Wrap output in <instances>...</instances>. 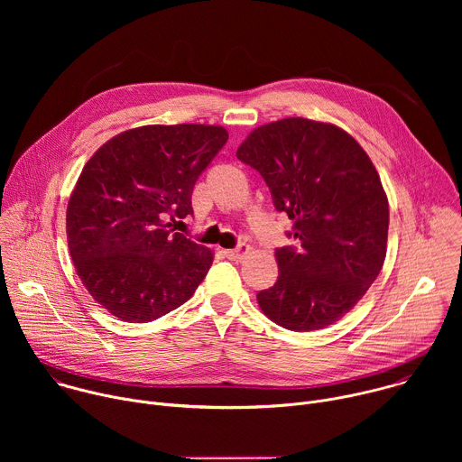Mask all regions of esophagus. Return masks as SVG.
<instances>
[{"label": "esophagus", "instance_id": "obj_1", "mask_svg": "<svg viewBox=\"0 0 462 462\" xmlns=\"http://www.w3.org/2000/svg\"><path fill=\"white\" fill-rule=\"evenodd\" d=\"M250 254V246L246 243H239L236 248L232 250H225V255L232 261H243L246 255Z\"/></svg>", "mask_w": 462, "mask_h": 462}]
</instances>
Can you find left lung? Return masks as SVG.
Returning a JSON list of instances; mask_svg holds the SVG:
<instances>
[{"mask_svg":"<svg viewBox=\"0 0 462 462\" xmlns=\"http://www.w3.org/2000/svg\"><path fill=\"white\" fill-rule=\"evenodd\" d=\"M236 155L267 182L298 241L276 248L280 276L257 292L261 310L296 333L338 321L385 259L389 205L371 159L344 129L300 116L254 129Z\"/></svg>","mask_w":462,"mask_h":462,"instance_id":"obj_1","label":"left lung"}]
</instances>
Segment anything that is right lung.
<instances>
[{
	"mask_svg": "<svg viewBox=\"0 0 462 462\" xmlns=\"http://www.w3.org/2000/svg\"><path fill=\"white\" fill-rule=\"evenodd\" d=\"M226 141L221 125H143L84 166L68 205V245L84 287L113 316L157 319L205 280L212 252L170 221L193 214V186Z\"/></svg>",
	"mask_w": 462,
	"mask_h": 462,
	"instance_id": "add662e5",
	"label": "right lung"
}]
</instances>
